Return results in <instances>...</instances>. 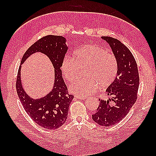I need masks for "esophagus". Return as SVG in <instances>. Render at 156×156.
I'll list each match as a JSON object with an SVG mask.
<instances>
[{
    "instance_id": "34e87169",
    "label": "esophagus",
    "mask_w": 156,
    "mask_h": 156,
    "mask_svg": "<svg viewBox=\"0 0 156 156\" xmlns=\"http://www.w3.org/2000/svg\"><path fill=\"white\" fill-rule=\"evenodd\" d=\"M75 98L77 99H81V100H85V99L87 98L86 97H80V96H76Z\"/></svg>"
}]
</instances>
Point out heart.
Listing matches in <instances>:
<instances>
[{"label": "heart", "instance_id": "b5f03b06", "mask_svg": "<svg viewBox=\"0 0 156 156\" xmlns=\"http://www.w3.org/2000/svg\"><path fill=\"white\" fill-rule=\"evenodd\" d=\"M73 58L66 57L61 69L64 78L73 82L80 74V69L86 67L87 78L79 79L69 87L71 92L87 97L98 88L108 87L117 76V60L115 56L96 45H86L74 52Z\"/></svg>", "mask_w": 156, "mask_h": 156}]
</instances>
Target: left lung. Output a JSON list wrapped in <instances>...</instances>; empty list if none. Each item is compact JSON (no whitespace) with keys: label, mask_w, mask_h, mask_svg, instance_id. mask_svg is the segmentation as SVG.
Listing matches in <instances>:
<instances>
[{"label":"left lung","mask_w":156,"mask_h":156,"mask_svg":"<svg viewBox=\"0 0 156 156\" xmlns=\"http://www.w3.org/2000/svg\"><path fill=\"white\" fill-rule=\"evenodd\" d=\"M110 46L117 60L115 80L106 92L111 98L101 100L92 120L99 125L109 127L120 122L128 114L135 101L140 84L137 63L130 50L121 41L111 37H101Z\"/></svg>","instance_id":"obj_1"}]
</instances>
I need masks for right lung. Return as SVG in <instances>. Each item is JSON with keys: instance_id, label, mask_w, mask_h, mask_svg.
Returning a JSON list of instances; mask_svg holds the SVG:
<instances>
[{"instance_id": "add662e5", "label": "right lung", "mask_w": 156, "mask_h": 156, "mask_svg": "<svg viewBox=\"0 0 156 156\" xmlns=\"http://www.w3.org/2000/svg\"><path fill=\"white\" fill-rule=\"evenodd\" d=\"M62 36L48 35L42 37L29 48L23 56L19 66L16 88L21 104L29 117L38 125L54 130L64 125L68 117L69 106L74 96L68 94L62 77L61 64L68 46ZM40 52L48 56L55 68V82L52 89L44 97L34 99L25 92L20 77L21 65L29 57Z\"/></svg>"}]
</instances>
